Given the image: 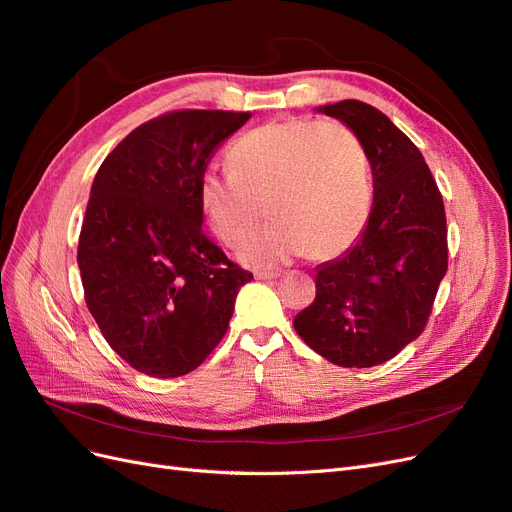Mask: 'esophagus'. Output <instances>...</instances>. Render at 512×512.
<instances>
[{"instance_id":"obj_1","label":"esophagus","mask_w":512,"mask_h":512,"mask_svg":"<svg viewBox=\"0 0 512 512\" xmlns=\"http://www.w3.org/2000/svg\"><path fill=\"white\" fill-rule=\"evenodd\" d=\"M256 280H275V277H280L277 271H256Z\"/></svg>"}]
</instances>
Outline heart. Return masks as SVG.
Returning a JSON list of instances; mask_svg holds the SVG:
<instances>
[{
  "label": "heart",
  "instance_id": "heart-1",
  "mask_svg": "<svg viewBox=\"0 0 512 512\" xmlns=\"http://www.w3.org/2000/svg\"><path fill=\"white\" fill-rule=\"evenodd\" d=\"M226 175L200 177L196 200L224 245L247 239L265 205L273 220L243 243L247 267L284 265L307 250L333 260L359 241L374 205L365 149L335 121H271L226 151Z\"/></svg>",
  "mask_w": 512,
  "mask_h": 512
}]
</instances>
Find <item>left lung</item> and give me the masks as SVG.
Returning a JSON list of instances; mask_svg holds the SVG:
<instances>
[{
  "label": "left lung",
  "mask_w": 512,
  "mask_h": 512,
  "mask_svg": "<svg viewBox=\"0 0 512 512\" xmlns=\"http://www.w3.org/2000/svg\"><path fill=\"white\" fill-rule=\"evenodd\" d=\"M354 132L374 175L369 222L348 252L316 269V299L294 331L339 367H374L423 333L448 269L442 194L423 153L378 108L320 106Z\"/></svg>",
  "instance_id": "obj_1"
}]
</instances>
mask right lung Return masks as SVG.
I'll list each match as a JSON object with an SVG mask.
<instances>
[{
	"instance_id": "obj_1",
	"label": "right lung",
	"mask_w": 512,
	"mask_h": 512,
	"mask_svg": "<svg viewBox=\"0 0 512 512\" xmlns=\"http://www.w3.org/2000/svg\"><path fill=\"white\" fill-rule=\"evenodd\" d=\"M250 113L173 111L132 130L98 168L79 237L85 303L123 361L190 374L226 335L252 273L203 232L196 190Z\"/></svg>"
}]
</instances>
